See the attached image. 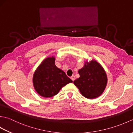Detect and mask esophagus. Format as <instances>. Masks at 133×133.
I'll return each instance as SVG.
<instances>
[{"mask_svg":"<svg viewBox=\"0 0 133 133\" xmlns=\"http://www.w3.org/2000/svg\"><path fill=\"white\" fill-rule=\"evenodd\" d=\"M70 78H71V79L72 81H74L75 80V76L72 75V76H71V77H70Z\"/></svg>","mask_w":133,"mask_h":133,"instance_id":"1","label":"esophagus"}]
</instances>
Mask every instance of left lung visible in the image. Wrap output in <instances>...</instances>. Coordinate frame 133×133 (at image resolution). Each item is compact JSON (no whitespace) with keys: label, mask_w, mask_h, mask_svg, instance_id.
<instances>
[{"label":"left lung","mask_w":133,"mask_h":133,"mask_svg":"<svg viewBox=\"0 0 133 133\" xmlns=\"http://www.w3.org/2000/svg\"><path fill=\"white\" fill-rule=\"evenodd\" d=\"M80 77L74 83L84 97L97 98L102 94L107 84L106 72L97 61L86 62L84 67L78 71Z\"/></svg>","instance_id":"8db88e82"}]
</instances>
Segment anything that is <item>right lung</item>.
I'll return each mask as SVG.
<instances>
[{
    "label": "right lung",
    "instance_id": "obj_1",
    "mask_svg": "<svg viewBox=\"0 0 133 133\" xmlns=\"http://www.w3.org/2000/svg\"><path fill=\"white\" fill-rule=\"evenodd\" d=\"M55 60L53 56L44 59L34 74V87L43 97H53L63 86L72 82L63 71L55 66Z\"/></svg>",
    "mask_w": 133,
    "mask_h": 133
}]
</instances>
